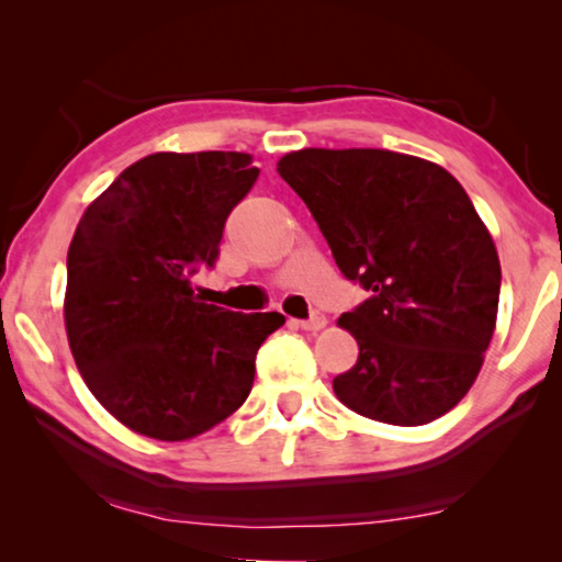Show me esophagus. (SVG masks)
Listing matches in <instances>:
<instances>
[{"label": "esophagus", "mask_w": 562, "mask_h": 562, "mask_svg": "<svg viewBox=\"0 0 562 562\" xmlns=\"http://www.w3.org/2000/svg\"><path fill=\"white\" fill-rule=\"evenodd\" d=\"M299 327L302 329H306V333H319V329H325V325H327V317L322 312H314L310 319H302V322H296Z\"/></svg>", "instance_id": "esophagus-1"}]
</instances>
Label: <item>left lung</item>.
Returning a JSON list of instances; mask_svg holds the SVG:
<instances>
[{"instance_id": "1", "label": "left lung", "mask_w": 562, "mask_h": 562, "mask_svg": "<svg viewBox=\"0 0 562 562\" xmlns=\"http://www.w3.org/2000/svg\"><path fill=\"white\" fill-rule=\"evenodd\" d=\"M350 281L373 291L337 325L358 363L333 381L348 409L398 427L448 414L479 379L502 266L456 176L379 148H302L276 166Z\"/></svg>"}]
</instances>
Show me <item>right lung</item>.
I'll return each mask as SVG.
<instances>
[{
  "label": "right lung",
  "instance_id": "1",
  "mask_svg": "<svg viewBox=\"0 0 562 562\" xmlns=\"http://www.w3.org/2000/svg\"><path fill=\"white\" fill-rule=\"evenodd\" d=\"M235 150L153 153L87 206L68 245L64 322L83 383L137 435L181 442L240 409L286 317L199 302L233 206L258 179Z\"/></svg>",
  "mask_w": 562,
  "mask_h": 562
}]
</instances>
